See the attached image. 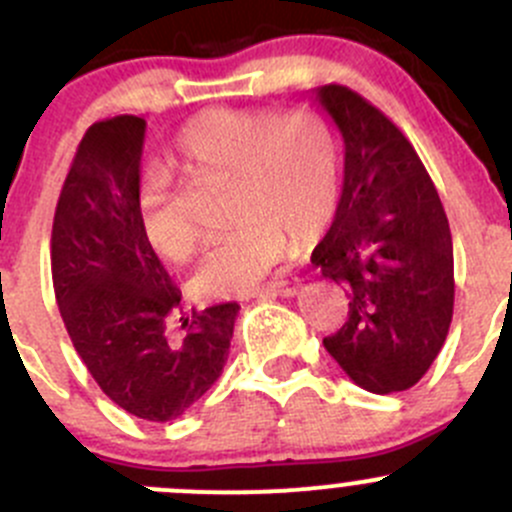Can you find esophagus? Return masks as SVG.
<instances>
[{"instance_id": "esophagus-1", "label": "esophagus", "mask_w": 512, "mask_h": 512, "mask_svg": "<svg viewBox=\"0 0 512 512\" xmlns=\"http://www.w3.org/2000/svg\"><path fill=\"white\" fill-rule=\"evenodd\" d=\"M303 291V283L298 281H278V283H271V286L261 288V291L254 293V298H276V295H281V298H293V295H298Z\"/></svg>"}]
</instances>
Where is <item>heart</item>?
<instances>
[{"label": "heart", "mask_w": 512, "mask_h": 512, "mask_svg": "<svg viewBox=\"0 0 512 512\" xmlns=\"http://www.w3.org/2000/svg\"><path fill=\"white\" fill-rule=\"evenodd\" d=\"M172 162L192 175L231 179L229 219L239 224L212 241L194 273L197 291L212 298L254 291L286 258L291 236L315 241L335 214V140L310 110H204L177 133ZM140 231L167 261L197 249V231L177 212L162 175L142 189Z\"/></svg>", "instance_id": "b5f03b06"}]
</instances>
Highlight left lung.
Wrapping results in <instances>:
<instances>
[{
	"label": "left lung",
	"mask_w": 512,
	"mask_h": 512,
	"mask_svg": "<svg viewBox=\"0 0 512 512\" xmlns=\"http://www.w3.org/2000/svg\"><path fill=\"white\" fill-rule=\"evenodd\" d=\"M345 142L335 219L313 261L350 298L347 323L323 345L357 387H414L453 315V244L439 192L412 142L345 86L315 88Z\"/></svg>",
	"instance_id": "left-lung-1"
}]
</instances>
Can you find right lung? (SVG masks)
<instances>
[{
    "label": "right lung",
    "instance_id": "right-lung-1",
    "mask_svg": "<svg viewBox=\"0 0 512 512\" xmlns=\"http://www.w3.org/2000/svg\"><path fill=\"white\" fill-rule=\"evenodd\" d=\"M145 128L138 115H118L83 135L56 204L51 276L98 387L138 419L172 421L219 379L239 305L177 318L182 293L140 231ZM175 319L182 336L171 333Z\"/></svg>",
    "mask_w": 512,
    "mask_h": 512
}]
</instances>
